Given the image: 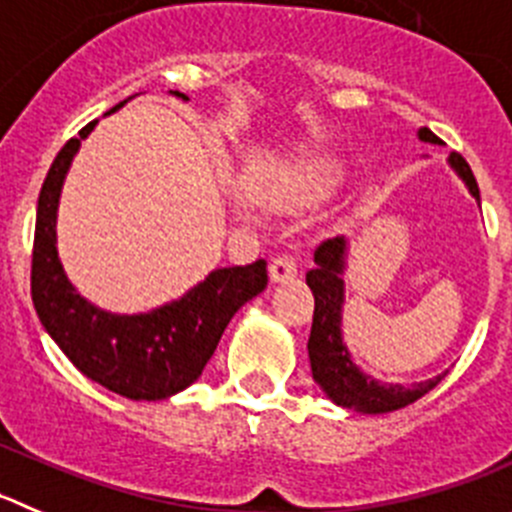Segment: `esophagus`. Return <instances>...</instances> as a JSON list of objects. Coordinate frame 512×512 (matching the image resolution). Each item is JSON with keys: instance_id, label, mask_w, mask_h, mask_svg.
I'll use <instances>...</instances> for the list:
<instances>
[{"instance_id": "esophagus-1", "label": "esophagus", "mask_w": 512, "mask_h": 512, "mask_svg": "<svg viewBox=\"0 0 512 512\" xmlns=\"http://www.w3.org/2000/svg\"><path fill=\"white\" fill-rule=\"evenodd\" d=\"M298 275V260L293 255H278L270 262V280L272 283H285V280Z\"/></svg>"}]
</instances>
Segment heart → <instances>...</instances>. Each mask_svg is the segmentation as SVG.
Listing matches in <instances>:
<instances>
[{
  "label": "heart",
  "mask_w": 512,
  "mask_h": 512,
  "mask_svg": "<svg viewBox=\"0 0 512 512\" xmlns=\"http://www.w3.org/2000/svg\"><path fill=\"white\" fill-rule=\"evenodd\" d=\"M333 184H336V174H331L323 166H308V169H303L295 176L293 191L298 199H315L328 194L333 189Z\"/></svg>",
  "instance_id": "1"
}]
</instances>
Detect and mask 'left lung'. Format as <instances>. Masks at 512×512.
<instances>
[{"label":"left lung","instance_id":"8db88e82","mask_svg":"<svg viewBox=\"0 0 512 512\" xmlns=\"http://www.w3.org/2000/svg\"><path fill=\"white\" fill-rule=\"evenodd\" d=\"M419 138L427 143H439L429 128H419ZM450 166L457 171L467 184L472 197L480 202V189H477L475 174L470 164L462 159V154L452 151ZM348 242L343 237H333L318 245L315 250V267L308 270L305 283L313 290L315 310H313V328L308 338V356L313 379L321 384L328 399L336 401L338 407L353 409L361 414H384L394 409L407 407L412 401L422 399L427 391H432L442 376L422 381V384L401 386V384H381L371 379L369 374L358 369L351 361L346 343L341 336V310H343V260H346Z\"/></svg>","mask_w":512,"mask_h":512}]
</instances>
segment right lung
<instances>
[{"instance_id": "1", "label": "right lung", "mask_w": 512, "mask_h": 512, "mask_svg": "<svg viewBox=\"0 0 512 512\" xmlns=\"http://www.w3.org/2000/svg\"><path fill=\"white\" fill-rule=\"evenodd\" d=\"M176 98L189 100L179 90ZM126 100L111 108L118 111ZM95 123L60 148L37 199L32 247V303L60 351L90 381L126 399L159 401L202 376L232 315L267 288V262L219 267L184 298L151 313L116 315L95 308L68 280L57 257V202L70 161Z\"/></svg>"}]
</instances>
